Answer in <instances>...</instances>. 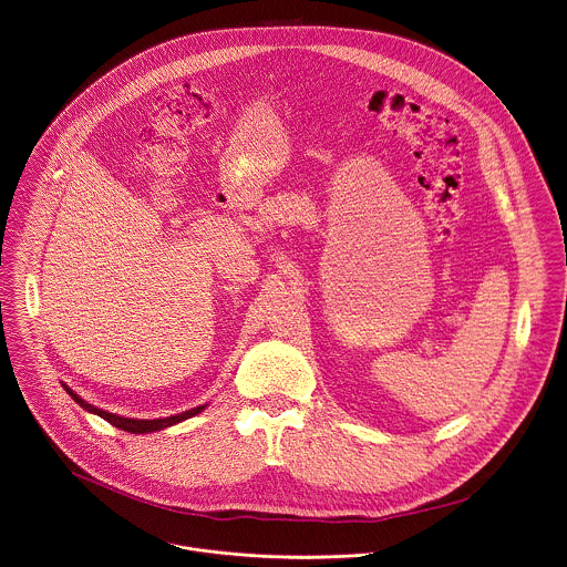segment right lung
I'll use <instances>...</instances> for the list:
<instances>
[{
    "label": "right lung",
    "instance_id": "obj_1",
    "mask_svg": "<svg viewBox=\"0 0 567 567\" xmlns=\"http://www.w3.org/2000/svg\"><path fill=\"white\" fill-rule=\"evenodd\" d=\"M64 391L82 406V409H86L89 413H95V415H100L102 420H106L109 424H113V426H117V429H122V431H126V433H134V435H143V433H154V431H163V429H167V426H174V424H178V422H183V420H189L193 415H197L199 411H204V406H195V409H190V411H185V413H178V415H172V417H163V420H132V417H122V415H115V413H109V411H102V409H97V406H93V404H89V402H84L78 393H73L69 386H64Z\"/></svg>",
    "mask_w": 567,
    "mask_h": 567
}]
</instances>
